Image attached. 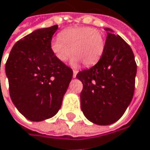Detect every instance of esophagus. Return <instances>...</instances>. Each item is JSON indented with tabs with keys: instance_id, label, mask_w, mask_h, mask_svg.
<instances>
[{
	"instance_id": "esophagus-1",
	"label": "esophagus",
	"mask_w": 150,
	"mask_h": 150,
	"mask_svg": "<svg viewBox=\"0 0 150 150\" xmlns=\"http://www.w3.org/2000/svg\"><path fill=\"white\" fill-rule=\"evenodd\" d=\"M77 73H78V71H76V70H73V75H72V77H73V78H76V76H77Z\"/></svg>"
}]
</instances>
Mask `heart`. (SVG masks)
Here are the masks:
<instances>
[{
	"label": "heart",
	"instance_id": "1",
	"mask_svg": "<svg viewBox=\"0 0 150 150\" xmlns=\"http://www.w3.org/2000/svg\"><path fill=\"white\" fill-rule=\"evenodd\" d=\"M52 54L59 62H66L71 54V64L85 67L96 64L104 53L105 40L103 33L90 27H71L62 30L59 38L50 44Z\"/></svg>",
	"mask_w": 150,
	"mask_h": 150
}]
</instances>
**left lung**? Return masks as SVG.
I'll list each match as a JSON object with an SVG mask.
<instances>
[{"mask_svg": "<svg viewBox=\"0 0 150 150\" xmlns=\"http://www.w3.org/2000/svg\"><path fill=\"white\" fill-rule=\"evenodd\" d=\"M105 30V47L100 61L77 74L83 86L80 94L83 113L93 123L102 126L122 116L132 100L137 73L129 45L111 29Z\"/></svg>", "mask_w": 150, "mask_h": 150, "instance_id": "1", "label": "left lung"}]
</instances>
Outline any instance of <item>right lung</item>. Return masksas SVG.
Returning a JSON list of instances; mask_svg holds the SVG:
<instances>
[{
  "instance_id": "add662e5",
  "label": "right lung",
  "mask_w": 150,
  "mask_h": 150,
  "mask_svg": "<svg viewBox=\"0 0 150 150\" xmlns=\"http://www.w3.org/2000/svg\"><path fill=\"white\" fill-rule=\"evenodd\" d=\"M57 25L37 29L17 42L6 63L9 93L27 119L54 116L72 78V70L52 54L50 44Z\"/></svg>"
}]
</instances>
